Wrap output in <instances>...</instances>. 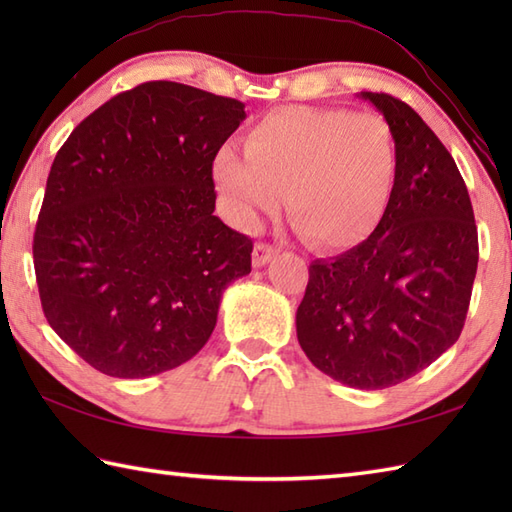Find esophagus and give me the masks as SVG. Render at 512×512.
<instances>
[{"label": "esophagus", "mask_w": 512, "mask_h": 512, "mask_svg": "<svg viewBox=\"0 0 512 512\" xmlns=\"http://www.w3.org/2000/svg\"><path fill=\"white\" fill-rule=\"evenodd\" d=\"M277 253H279V250H277L275 246L264 244V242H257L255 248H253V266H255V268L266 266V264L270 262V259L277 257Z\"/></svg>", "instance_id": "obj_1"}]
</instances>
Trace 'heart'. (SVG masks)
Instances as JSON below:
<instances>
[{
	"mask_svg": "<svg viewBox=\"0 0 512 512\" xmlns=\"http://www.w3.org/2000/svg\"><path fill=\"white\" fill-rule=\"evenodd\" d=\"M244 154L222 147L213 184L228 217L255 228L286 195L292 226L321 250H347L383 222L398 180L394 129L380 114L288 105L248 129Z\"/></svg>",
	"mask_w": 512,
	"mask_h": 512,
	"instance_id": "obj_1",
	"label": "heart"
}]
</instances>
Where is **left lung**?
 Returning <instances> with one entry per match:
<instances>
[{"label": "left lung", "instance_id": "1", "mask_svg": "<svg viewBox=\"0 0 512 512\" xmlns=\"http://www.w3.org/2000/svg\"><path fill=\"white\" fill-rule=\"evenodd\" d=\"M358 96L394 129V198L372 237L310 264L297 339L330 378L385 389L460 339L480 248L469 191L440 138L394 96Z\"/></svg>", "mask_w": 512, "mask_h": 512}]
</instances>
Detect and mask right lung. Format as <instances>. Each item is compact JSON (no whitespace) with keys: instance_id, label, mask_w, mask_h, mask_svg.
I'll return each mask as SVG.
<instances>
[{"instance_id":"obj_1","label":"right lung","mask_w":512,"mask_h":512,"mask_svg":"<svg viewBox=\"0 0 512 512\" xmlns=\"http://www.w3.org/2000/svg\"><path fill=\"white\" fill-rule=\"evenodd\" d=\"M244 103L149 81L116 94L59 149L32 242L41 308L85 363L147 378L187 363L250 237L215 211L213 160Z\"/></svg>"}]
</instances>
